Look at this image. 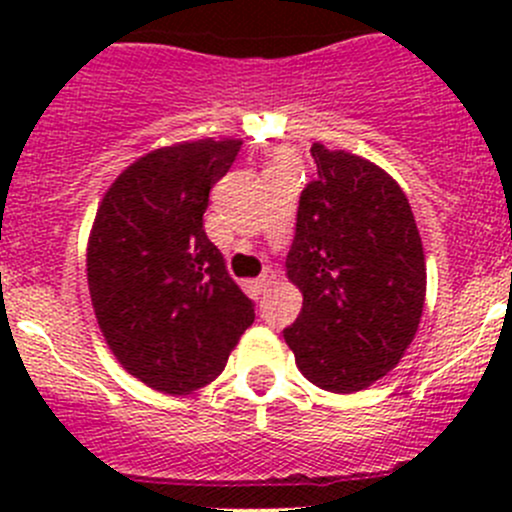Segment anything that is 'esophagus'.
I'll use <instances>...</instances> for the list:
<instances>
[{"mask_svg": "<svg viewBox=\"0 0 512 512\" xmlns=\"http://www.w3.org/2000/svg\"><path fill=\"white\" fill-rule=\"evenodd\" d=\"M255 285H257V289H260V292H265V289L272 285V275H267V272H265V275H260V277H257V282H255Z\"/></svg>", "mask_w": 512, "mask_h": 512, "instance_id": "obj_1", "label": "esophagus"}]
</instances>
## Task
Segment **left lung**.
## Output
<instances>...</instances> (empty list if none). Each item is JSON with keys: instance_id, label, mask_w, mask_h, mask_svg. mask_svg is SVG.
<instances>
[{"instance_id": "8db88e82", "label": "left lung", "mask_w": 512, "mask_h": 512, "mask_svg": "<svg viewBox=\"0 0 512 512\" xmlns=\"http://www.w3.org/2000/svg\"><path fill=\"white\" fill-rule=\"evenodd\" d=\"M317 180L299 195L287 277L302 312L285 329L314 386L354 394L389 374L414 342L426 260L404 190L371 160L312 146Z\"/></svg>"}]
</instances>
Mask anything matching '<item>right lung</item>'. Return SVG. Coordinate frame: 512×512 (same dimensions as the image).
I'll return each mask as SVG.
<instances>
[{"label":"right lung","instance_id":"add662e5","mask_svg":"<svg viewBox=\"0 0 512 512\" xmlns=\"http://www.w3.org/2000/svg\"><path fill=\"white\" fill-rule=\"evenodd\" d=\"M242 141L156 148L103 195L86 275L106 344L128 374L183 396L220 376L255 304L225 270L203 213Z\"/></svg>","mask_w":512,"mask_h":512}]
</instances>
